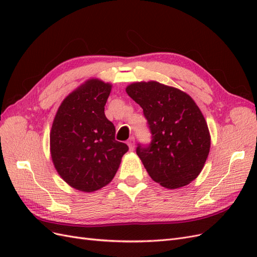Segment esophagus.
I'll list each match as a JSON object with an SVG mask.
<instances>
[{"mask_svg": "<svg viewBox=\"0 0 257 257\" xmlns=\"http://www.w3.org/2000/svg\"><path fill=\"white\" fill-rule=\"evenodd\" d=\"M126 144H127L128 148H130V151H133L134 150V147H135V139H134V137H131Z\"/></svg>", "mask_w": 257, "mask_h": 257, "instance_id": "34e87169", "label": "esophagus"}]
</instances>
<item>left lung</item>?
<instances>
[{"instance_id": "8db88e82", "label": "left lung", "mask_w": 257, "mask_h": 257, "mask_svg": "<svg viewBox=\"0 0 257 257\" xmlns=\"http://www.w3.org/2000/svg\"><path fill=\"white\" fill-rule=\"evenodd\" d=\"M125 91L144 109L151 130V145L139 146L136 152L152 180L169 190L195 180L205 166L211 137L194 99L154 80L133 82Z\"/></svg>"}]
</instances>
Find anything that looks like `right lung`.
Returning <instances> with one entry per match:
<instances>
[{
    "mask_svg": "<svg viewBox=\"0 0 257 257\" xmlns=\"http://www.w3.org/2000/svg\"><path fill=\"white\" fill-rule=\"evenodd\" d=\"M112 84L98 78L81 83L62 100L50 131V154L60 177L91 193L110 183L128 147L114 139L105 115Z\"/></svg>",
    "mask_w": 257,
    "mask_h": 257,
    "instance_id": "1",
    "label": "right lung"
}]
</instances>
